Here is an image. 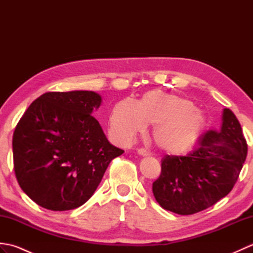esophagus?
<instances>
[{
	"mask_svg": "<svg viewBox=\"0 0 253 253\" xmlns=\"http://www.w3.org/2000/svg\"><path fill=\"white\" fill-rule=\"evenodd\" d=\"M137 153L139 154V155H141V157H148L149 155V153H148V151L147 150H144V149H138L137 150Z\"/></svg>",
	"mask_w": 253,
	"mask_h": 253,
	"instance_id": "esophagus-1",
	"label": "esophagus"
}]
</instances>
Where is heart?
Masks as SVG:
<instances>
[{
  "instance_id": "1",
  "label": "heart",
  "mask_w": 253,
  "mask_h": 253,
  "mask_svg": "<svg viewBox=\"0 0 253 253\" xmlns=\"http://www.w3.org/2000/svg\"><path fill=\"white\" fill-rule=\"evenodd\" d=\"M147 125H153L152 139L161 152L182 157L200 141L207 121L189 100L159 90L144 93L137 104L117 102L110 114V131L122 143L130 142Z\"/></svg>"
}]
</instances>
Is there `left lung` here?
I'll return each mask as SVG.
<instances>
[{
  "instance_id": "1",
  "label": "left lung",
  "mask_w": 253,
  "mask_h": 253,
  "mask_svg": "<svg viewBox=\"0 0 253 253\" xmlns=\"http://www.w3.org/2000/svg\"><path fill=\"white\" fill-rule=\"evenodd\" d=\"M246 139L234 113L223 110L218 130L203 133L184 157L165 155L152 191L161 207L179 215L203 211L232 191L247 158Z\"/></svg>"
}]
</instances>
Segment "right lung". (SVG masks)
<instances>
[{
	"label": "right lung",
	"instance_id": "add662e5",
	"mask_svg": "<svg viewBox=\"0 0 253 253\" xmlns=\"http://www.w3.org/2000/svg\"><path fill=\"white\" fill-rule=\"evenodd\" d=\"M101 102L93 91L46 92L21 116L13 136L14 170L38 206L52 211L83 206L111 161L124 153L91 115Z\"/></svg>",
	"mask_w": 253,
	"mask_h": 253
}]
</instances>
